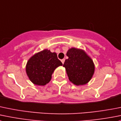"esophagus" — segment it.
Here are the masks:
<instances>
[{
	"mask_svg": "<svg viewBox=\"0 0 121 121\" xmlns=\"http://www.w3.org/2000/svg\"><path fill=\"white\" fill-rule=\"evenodd\" d=\"M64 61H65V59H63V60H61V62H62V63H63V64H64Z\"/></svg>",
	"mask_w": 121,
	"mask_h": 121,
	"instance_id": "esophagus-1",
	"label": "esophagus"
}]
</instances>
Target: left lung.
<instances>
[{"label":"left lung","mask_w":121,"mask_h":121,"mask_svg":"<svg viewBox=\"0 0 121 121\" xmlns=\"http://www.w3.org/2000/svg\"><path fill=\"white\" fill-rule=\"evenodd\" d=\"M69 57L63 67L70 82L76 86L84 85L92 79L95 70L93 60L82 49L73 47L66 54Z\"/></svg>","instance_id":"left-lung-1"}]
</instances>
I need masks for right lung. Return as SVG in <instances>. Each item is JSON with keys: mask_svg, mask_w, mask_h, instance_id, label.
<instances>
[{"mask_svg": "<svg viewBox=\"0 0 121 121\" xmlns=\"http://www.w3.org/2000/svg\"><path fill=\"white\" fill-rule=\"evenodd\" d=\"M63 65L56 52L44 49L35 54L28 60L26 73L33 84L44 86L50 82L56 68Z\"/></svg>", "mask_w": 121, "mask_h": 121, "instance_id": "right-lung-1", "label": "right lung"}]
</instances>
